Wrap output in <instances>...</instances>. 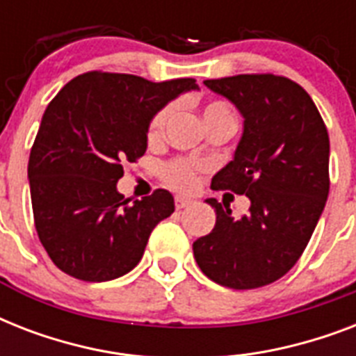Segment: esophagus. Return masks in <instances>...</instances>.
<instances>
[{"instance_id": "obj_1", "label": "esophagus", "mask_w": 356, "mask_h": 356, "mask_svg": "<svg viewBox=\"0 0 356 356\" xmlns=\"http://www.w3.org/2000/svg\"><path fill=\"white\" fill-rule=\"evenodd\" d=\"M192 203H194V201L188 200V197H183V195H177V197H175V209H177V211H181L184 207L192 205Z\"/></svg>"}]
</instances>
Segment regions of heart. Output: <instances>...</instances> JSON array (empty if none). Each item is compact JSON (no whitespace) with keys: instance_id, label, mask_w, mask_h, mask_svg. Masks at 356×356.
Masks as SVG:
<instances>
[{"instance_id":"obj_1","label":"heart","mask_w":356,"mask_h":356,"mask_svg":"<svg viewBox=\"0 0 356 356\" xmlns=\"http://www.w3.org/2000/svg\"><path fill=\"white\" fill-rule=\"evenodd\" d=\"M172 111L173 105H166V107H162L161 111H156L153 114V118L147 123V138H161ZM203 114H205V122L209 123L212 120L220 118V116H231V111H229L225 103L211 102L205 107V113ZM197 172H200V168L195 166L194 162L186 161V159H173V161L162 164L161 168L164 183L170 184L172 188L181 190V192H190V190L195 188V184H197Z\"/></svg>"}]
</instances>
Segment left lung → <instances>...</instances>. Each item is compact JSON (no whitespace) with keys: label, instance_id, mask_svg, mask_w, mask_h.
I'll use <instances>...</instances> for the list:
<instances>
[{"label":"left lung","instance_id":"left-lung-1","mask_svg":"<svg viewBox=\"0 0 356 356\" xmlns=\"http://www.w3.org/2000/svg\"><path fill=\"white\" fill-rule=\"evenodd\" d=\"M236 105L243 134L234 159L212 188L248 195V216L233 218L216 200V225L194 242L211 281L253 290L286 275L303 254L329 195V133L320 111L296 81L273 74L207 79Z\"/></svg>","mask_w":356,"mask_h":356}]
</instances>
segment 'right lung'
<instances>
[{"mask_svg":"<svg viewBox=\"0 0 356 356\" xmlns=\"http://www.w3.org/2000/svg\"><path fill=\"white\" fill-rule=\"evenodd\" d=\"M195 79L153 83L131 74L86 72L53 97L31 147L33 218L58 270L86 282L113 281L138 264L151 231L172 216L156 188L131 201L116 190L123 164L147 147V123Z\"/></svg>","mask_w":356,"mask_h":356,"instance_id":"obj_1","label":"right lung"}]
</instances>
